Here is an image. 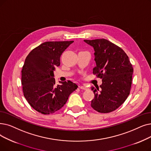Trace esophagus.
I'll return each instance as SVG.
<instances>
[{
  "mask_svg": "<svg viewBox=\"0 0 151 151\" xmlns=\"http://www.w3.org/2000/svg\"><path fill=\"white\" fill-rule=\"evenodd\" d=\"M80 88L81 89H83V90H88V88L86 86H81L80 87Z\"/></svg>",
  "mask_w": 151,
  "mask_h": 151,
  "instance_id": "obj_1",
  "label": "esophagus"
}]
</instances>
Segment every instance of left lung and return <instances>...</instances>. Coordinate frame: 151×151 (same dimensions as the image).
<instances>
[{
	"mask_svg": "<svg viewBox=\"0 0 151 151\" xmlns=\"http://www.w3.org/2000/svg\"><path fill=\"white\" fill-rule=\"evenodd\" d=\"M94 47L96 66L93 74L102 79L100 88L91 87L94 99L91 106L97 112L109 113L119 108L129 94L133 68L124 50L106 39L84 40Z\"/></svg>",
	"mask_w": 151,
	"mask_h": 151,
	"instance_id": "left-lung-1",
	"label": "left lung"
}]
</instances>
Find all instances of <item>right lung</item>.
<instances>
[{"label": "right lung", "mask_w": 151, "mask_h": 151, "mask_svg": "<svg viewBox=\"0 0 151 151\" xmlns=\"http://www.w3.org/2000/svg\"><path fill=\"white\" fill-rule=\"evenodd\" d=\"M70 41L45 42L32 49L22 70L24 97L37 112L49 115L60 110L78 86L70 81L56 85L54 71L60 65V56Z\"/></svg>", "instance_id": "obj_1"}]
</instances>
